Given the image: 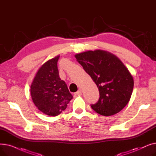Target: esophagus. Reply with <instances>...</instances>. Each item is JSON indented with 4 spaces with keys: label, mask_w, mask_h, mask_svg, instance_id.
Returning a JSON list of instances; mask_svg holds the SVG:
<instances>
[{
    "label": "esophagus",
    "mask_w": 156,
    "mask_h": 156,
    "mask_svg": "<svg viewBox=\"0 0 156 156\" xmlns=\"http://www.w3.org/2000/svg\"><path fill=\"white\" fill-rule=\"evenodd\" d=\"M81 94V90H78L75 93V95H80Z\"/></svg>",
    "instance_id": "obj_1"
}]
</instances>
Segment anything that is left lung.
Returning <instances> with one entry per match:
<instances>
[{
  "label": "left lung",
  "instance_id": "obj_1",
  "mask_svg": "<svg viewBox=\"0 0 156 156\" xmlns=\"http://www.w3.org/2000/svg\"><path fill=\"white\" fill-rule=\"evenodd\" d=\"M77 61L99 88L100 97L92 108L104 116L114 115L127 105L132 96L133 76L120 59L104 51H89L75 55Z\"/></svg>",
  "mask_w": 156,
  "mask_h": 156
}]
</instances>
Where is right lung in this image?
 Returning a JSON list of instances; mask_svg holds the SVG:
<instances>
[{"label":"right lung","mask_w":156,"mask_h":156,"mask_svg":"<svg viewBox=\"0 0 156 156\" xmlns=\"http://www.w3.org/2000/svg\"><path fill=\"white\" fill-rule=\"evenodd\" d=\"M59 55L45 62L38 70L30 87L33 102L41 112L56 116L67 108L73 99L68 87L61 80L57 68Z\"/></svg>","instance_id":"obj_1"}]
</instances>
